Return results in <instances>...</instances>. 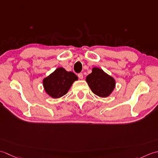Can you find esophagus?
Listing matches in <instances>:
<instances>
[{
    "label": "esophagus",
    "instance_id": "obj_1",
    "mask_svg": "<svg viewBox=\"0 0 158 158\" xmlns=\"http://www.w3.org/2000/svg\"><path fill=\"white\" fill-rule=\"evenodd\" d=\"M78 78H79V79H80V80H82V79H83V74L82 73H79V74L78 75Z\"/></svg>",
    "mask_w": 158,
    "mask_h": 158
}]
</instances>
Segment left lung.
<instances>
[{
  "mask_svg": "<svg viewBox=\"0 0 158 158\" xmlns=\"http://www.w3.org/2000/svg\"><path fill=\"white\" fill-rule=\"evenodd\" d=\"M86 81L92 92L100 98L110 96L116 86L113 77L96 67H93L92 72L86 76Z\"/></svg>",
  "mask_w": 158,
  "mask_h": 158,
  "instance_id": "8db88e82",
  "label": "left lung"
}]
</instances>
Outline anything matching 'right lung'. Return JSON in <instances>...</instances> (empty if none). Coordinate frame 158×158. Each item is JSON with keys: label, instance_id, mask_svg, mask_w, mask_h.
I'll use <instances>...</instances> for the list:
<instances>
[{"label": "right lung", "instance_id": "right-lung-1", "mask_svg": "<svg viewBox=\"0 0 158 158\" xmlns=\"http://www.w3.org/2000/svg\"><path fill=\"white\" fill-rule=\"evenodd\" d=\"M78 80V76L74 73L67 72L63 67H59L44 78L43 86L48 95L56 99L65 95L72 84Z\"/></svg>", "mask_w": 158, "mask_h": 158}]
</instances>
